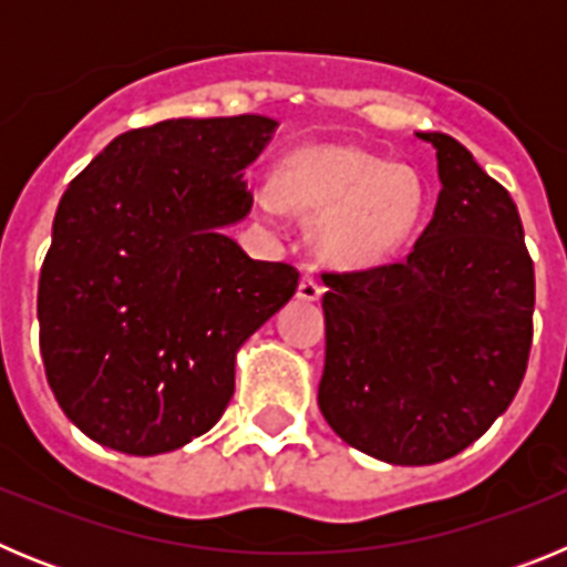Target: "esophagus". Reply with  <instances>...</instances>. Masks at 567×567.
<instances>
[{
	"instance_id": "34e87169",
	"label": "esophagus",
	"mask_w": 567,
	"mask_h": 567,
	"mask_svg": "<svg viewBox=\"0 0 567 567\" xmlns=\"http://www.w3.org/2000/svg\"><path fill=\"white\" fill-rule=\"evenodd\" d=\"M323 295V287H320V280L315 275H303L298 284V298L300 300H318Z\"/></svg>"
}]
</instances>
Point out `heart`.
<instances>
[{
  "label": "heart",
  "mask_w": 567,
  "mask_h": 567,
  "mask_svg": "<svg viewBox=\"0 0 567 567\" xmlns=\"http://www.w3.org/2000/svg\"><path fill=\"white\" fill-rule=\"evenodd\" d=\"M269 218L289 207L315 215V244L343 267H372L412 238L423 209L417 175L380 155L340 144L300 147L284 158L278 182L255 189Z\"/></svg>",
  "instance_id": "1"
}]
</instances>
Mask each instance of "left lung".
I'll list each match as a JSON object with an SVG mask.
<instances>
[{
	"label": "left lung",
	"mask_w": 567,
	"mask_h": 567,
	"mask_svg": "<svg viewBox=\"0 0 567 567\" xmlns=\"http://www.w3.org/2000/svg\"><path fill=\"white\" fill-rule=\"evenodd\" d=\"M434 218L398 264L327 272L318 405L340 440L432 465L483 437L517 394L534 338V260L517 204L445 133Z\"/></svg>",
	"instance_id": "1"
}]
</instances>
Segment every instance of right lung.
Listing matches in <instances>:
<instances>
[{
    "instance_id": "add662e5",
    "label": "right lung",
    "mask_w": 567,
    "mask_h": 567,
    "mask_svg": "<svg viewBox=\"0 0 567 567\" xmlns=\"http://www.w3.org/2000/svg\"><path fill=\"white\" fill-rule=\"evenodd\" d=\"M267 115L127 130L64 189L39 275V349L70 423L150 457L209 432L235 354L298 289L224 227L252 209L247 169Z\"/></svg>"
}]
</instances>
